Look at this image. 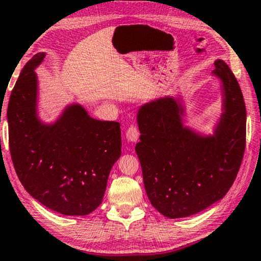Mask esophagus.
Here are the masks:
<instances>
[{
	"label": "esophagus",
	"instance_id": "obj_1",
	"mask_svg": "<svg viewBox=\"0 0 261 261\" xmlns=\"http://www.w3.org/2000/svg\"><path fill=\"white\" fill-rule=\"evenodd\" d=\"M139 137V129L136 124H131L126 130V138L129 142H137Z\"/></svg>",
	"mask_w": 261,
	"mask_h": 261
}]
</instances>
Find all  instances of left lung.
Wrapping results in <instances>:
<instances>
[{
	"mask_svg": "<svg viewBox=\"0 0 261 261\" xmlns=\"http://www.w3.org/2000/svg\"><path fill=\"white\" fill-rule=\"evenodd\" d=\"M214 73L224 88V114L215 137L184 129L172 98L142 107L136 153L151 204L168 218L187 217L220 201L232 186L246 145V108L238 81L222 60Z\"/></svg>",
	"mask_w": 261,
	"mask_h": 261,
	"instance_id": "8db88e82",
	"label": "left lung"
}]
</instances>
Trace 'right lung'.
<instances>
[{
  "label": "right lung",
  "instance_id": "add662e5",
  "mask_svg": "<svg viewBox=\"0 0 261 261\" xmlns=\"http://www.w3.org/2000/svg\"><path fill=\"white\" fill-rule=\"evenodd\" d=\"M37 53L20 72L8 105L9 147L23 187L41 204L67 216L88 215L101 204L113 165L121 156L118 122L89 117L72 106L51 126L36 116Z\"/></svg>",
  "mask_w": 261,
  "mask_h": 261
}]
</instances>
